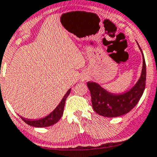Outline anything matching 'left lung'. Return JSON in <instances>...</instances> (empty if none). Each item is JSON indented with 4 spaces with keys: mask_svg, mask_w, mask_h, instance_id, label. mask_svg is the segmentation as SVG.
Listing matches in <instances>:
<instances>
[{
    "mask_svg": "<svg viewBox=\"0 0 157 157\" xmlns=\"http://www.w3.org/2000/svg\"><path fill=\"white\" fill-rule=\"evenodd\" d=\"M139 48L143 55V69L140 79L131 89L124 93L114 94L108 92L95 82L90 81L87 83L91 95L92 107L98 115L108 118L125 115L140 100L146 87V70L143 51L140 45Z\"/></svg>",
    "mask_w": 157,
    "mask_h": 157,
    "instance_id": "1",
    "label": "left lung"
}]
</instances>
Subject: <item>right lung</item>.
<instances>
[{
	"mask_svg": "<svg viewBox=\"0 0 157 157\" xmlns=\"http://www.w3.org/2000/svg\"><path fill=\"white\" fill-rule=\"evenodd\" d=\"M70 91H71V89H69L68 91L66 93V94L64 95V97L63 98L62 101H60V103L59 104L58 106L55 108V109L51 112L49 115H48L47 116L44 117V118H40V119H29V118H23L21 117V119L25 121V123H27L28 125H31V126L37 127V128H42V127H48L51 126V125H54L60 119V118L62 117L63 114V110H64V106H65V102L67 100V98L68 97V95L70 94Z\"/></svg>",
	"mask_w": 157,
	"mask_h": 157,
	"instance_id": "obj_1",
	"label": "right lung"
}]
</instances>
